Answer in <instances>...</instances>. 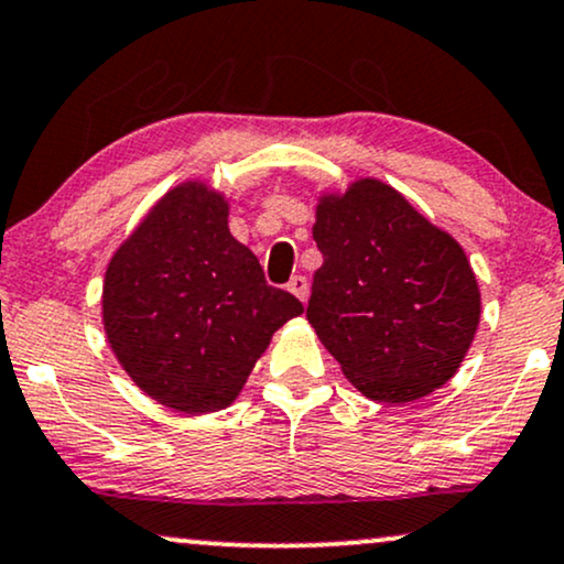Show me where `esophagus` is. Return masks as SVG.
Instances as JSON below:
<instances>
[{
	"mask_svg": "<svg viewBox=\"0 0 564 564\" xmlns=\"http://www.w3.org/2000/svg\"><path fill=\"white\" fill-rule=\"evenodd\" d=\"M289 291L294 294L296 299H302V302H306V296H310V283H306L304 275H294L289 281Z\"/></svg>",
	"mask_w": 564,
	"mask_h": 564,
	"instance_id": "34e87169",
	"label": "esophagus"
}]
</instances>
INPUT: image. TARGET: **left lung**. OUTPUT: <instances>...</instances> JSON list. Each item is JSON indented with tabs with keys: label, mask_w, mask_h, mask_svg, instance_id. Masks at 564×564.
<instances>
[{
	"label": "left lung",
	"mask_w": 564,
	"mask_h": 564,
	"mask_svg": "<svg viewBox=\"0 0 564 564\" xmlns=\"http://www.w3.org/2000/svg\"><path fill=\"white\" fill-rule=\"evenodd\" d=\"M312 237L323 265L306 319L348 382L372 401L409 403L451 380L481 312L458 241L377 180L325 197Z\"/></svg>",
	"instance_id": "1"
}]
</instances>
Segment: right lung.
<instances>
[{
  "label": "right lung",
  "instance_id": "add662e5",
  "mask_svg": "<svg viewBox=\"0 0 564 564\" xmlns=\"http://www.w3.org/2000/svg\"><path fill=\"white\" fill-rule=\"evenodd\" d=\"M224 197L171 189L106 270L104 325L140 390L184 413L226 409L270 335L304 306L268 286L258 258L229 231Z\"/></svg>",
  "mask_w": 564,
  "mask_h": 564
}]
</instances>
